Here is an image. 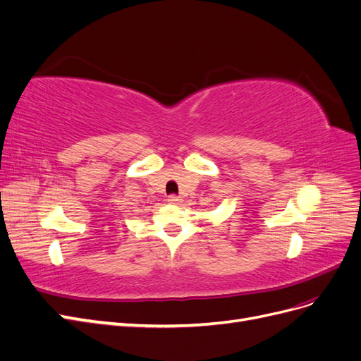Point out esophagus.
<instances>
[{
    "instance_id": "obj_1",
    "label": "esophagus",
    "mask_w": 361,
    "mask_h": 361,
    "mask_svg": "<svg viewBox=\"0 0 361 361\" xmlns=\"http://www.w3.org/2000/svg\"><path fill=\"white\" fill-rule=\"evenodd\" d=\"M167 202H169L170 204H179V203L182 202V199H180V197H178V195H169Z\"/></svg>"
}]
</instances>
